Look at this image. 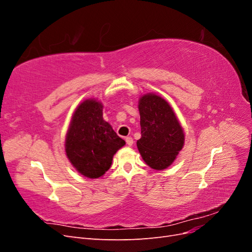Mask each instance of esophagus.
Returning <instances> with one entry per match:
<instances>
[{"label": "esophagus", "instance_id": "obj_1", "mask_svg": "<svg viewBox=\"0 0 252 252\" xmlns=\"http://www.w3.org/2000/svg\"><path fill=\"white\" fill-rule=\"evenodd\" d=\"M125 141H126V143H127L128 146H132V144H133V139H132V138H130V136H127V138L125 139Z\"/></svg>", "mask_w": 252, "mask_h": 252}]
</instances>
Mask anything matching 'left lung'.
I'll list each match as a JSON object with an SVG mask.
<instances>
[{
	"label": "left lung",
	"instance_id": "8db88e82",
	"mask_svg": "<svg viewBox=\"0 0 252 252\" xmlns=\"http://www.w3.org/2000/svg\"><path fill=\"white\" fill-rule=\"evenodd\" d=\"M141 139L136 142L140 154L152 169L170 166L184 146L185 135L177 116L163 97L144 94L139 100Z\"/></svg>",
	"mask_w": 252,
	"mask_h": 252
}]
</instances>
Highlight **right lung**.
Returning <instances> with one entry per match:
<instances>
[{"label":"right lung","mask_w":252,"mask_h":252,"mask_svg":"<svg viewBox=\"0 0 252 252\" xmlns=\"http://www.w3.org/2000/svg\"><path fill=\"white\" fill-rule=\"evenodd\" d=\"M125 141L103 119V105L85 100L75 109L65 141L66 156L84 177L97 179L107 171Z\"/></svg>","instance_id":"right-lung-1"}]
</instances>
